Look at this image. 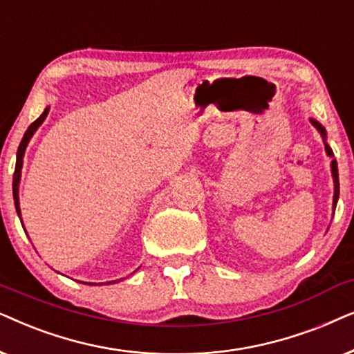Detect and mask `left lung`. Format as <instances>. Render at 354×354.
<instances>
[{"label": "left lung", "instance_id": "1", "mask_svg": "<svg viewBox=\"0 0 354 354\" xmlns=\"http://www.w3.org/2000/svg\"><path fill=\"white\" fill-rule=\"evenodd\" d=\"M310 122H313V126H314V128L319 131L320 136H322V139H324V144H325V152H327L328 157H333V152H332L330 145H328L327 142H325V139H327V133H325V128H324L322 124H320L319 121L313 120V118H310ZM330 167H332L333 186H335V192H333V210H335V207H337V202H338V194H340V183H338V167H337V160H332Z\"/></svg>", "mask_w": 354, "mask_h": 354}]
</instances>
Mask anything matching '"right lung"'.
Masks as SVG:
<instances>
[{"mask_svg": "<svg viewBox=\"0 0 354 354\" xmlns=\"http://www.w3.org/2000/svg\"><path fill=\"white\" fill-rule=\"evenodd\" d=\"M48 111H50V108H45V111L41 113V115L37 118L34 122H32V124L29 126V129H27L26 134H24V138H22L21 144H19V149H17L16 169H14V176H12V196H14V205H16V212H17L19 218H21V207H19V181H21V169H22L24 153H26L27 144H29L32 136H34L35 131L39 129V126L41 124V122L45 121V118H46V115H48ZM87 285H91V283H87ZM108 285H110V281H108Z\"/></svg>", "mask_w": 354, "mask_h": 354, "instance_id": "obj_1", "label": "right lung"}]
</instances>
